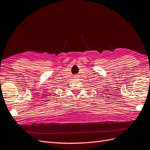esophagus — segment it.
Here are the masks:
<instances>
[{
    "mask_svg": "<svg viewBox=\"0 0 150 150\" xmlns=\"http://www.w3.org/2000/svg\"><path fill=\"white\" fill-rule=\"evenodd\" d=\"M74 78H75V79H77V78H78V76H76L74 77Z\"/></svg>",
    "mask_w": 150,
    "mask_h": 150,
    "instance_id": "34e87169",
    "label": "esophagus"
}]
</instances>
